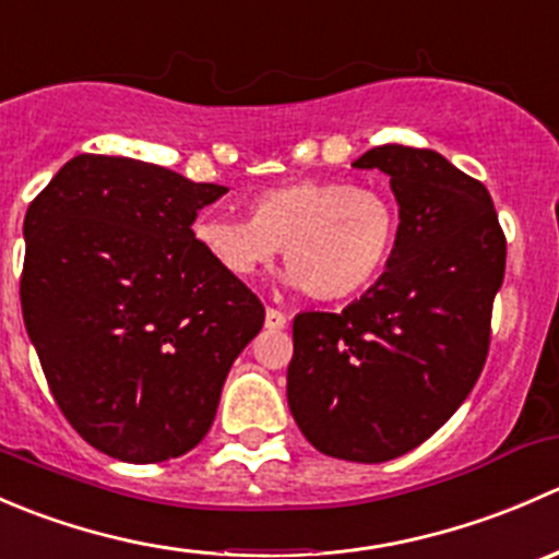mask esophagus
<instances>
[{
	"label": "esophagus",
	"instance_id": "34e87169",
	"mask_svg": "<svg viewBox=\"0 0 559 559\" xmlns=\"http://www.w3.org/2000/svg\"><path fill=\"white\" fill-rule=\"evenodd\" d=\"M264 326H267V330H284L286 313H281L278 308H267V313H264Z\"/></svg>",
	"mask_w": 559,
	"mask_h": 559
}]
</instances>
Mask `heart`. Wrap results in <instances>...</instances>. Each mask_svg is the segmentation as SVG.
<instances>
[{
  "mask_svg": "<svg viewBox=\"0 0 559 559\" xmlns=\"http://www.w3.org/2000/svg\"><path fill=\"white\" fill-rule=\"evenodd\" d=\"M197 246L229 278H251L284 246L289 278L313 300H346L384 273L397 211L384 191L335 178H295L248 200V218L202 213Z\"/></svg>",
  "mask_w": 559,
  "mask_h": 559,
  "instance_id": "1",
  "label": "heart"
}]
</instances>
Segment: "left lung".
Listing matches in <instances>:
<instances>
[{
  "label": "left lung",
  "instance_id": "obj_1",
  "mask_svg": "<svg viewBox=\"0 0 559 559\" xmlns=\"http://www.w3.org/2000/svg\"><path fill=\"white\" fill-rule=\"evenodd\" d=\"M354 167L389 175L397 240L359 300L295 316L286 397L321 454L386 462L447 425L481 376L506 235L487 186L436 151L379 145Z\"/></svg>",
  "mask_w": 559,
  "mask_h": 559
}]
</instances>
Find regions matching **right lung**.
<instances>
[{
	"label": "right lung",
	"instance_id": "add662e5",
	"mask_svg": "<svg viewBox=\"0 0 559 559\" xmlns=\"http://www.w3.org/2000/svg\"><path fill=\"white\" fill-rule=\"evenodd\" d=\"M227 186L127 156L81 154L24 218L21 308L56 405L123 462H165L207 436L264 306L191 235Z\"/></svg>",
	"mask_w": 559,
	"mask_h": 559
}]
</instances>
